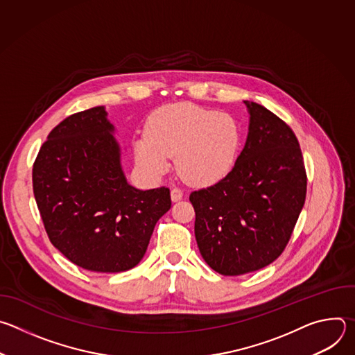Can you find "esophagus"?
I'll list each match as a JSON object with an SVG mask.
<instances>
[{"mask_svg": "<svg viewBox=\"0 0 355 355\" xmlns=\"http://www.w3.org/2000/svg\"><path fill=\"white\" fill-rule=\"evenodd\" d=\"M182 191L180 188H173L171 189V200L173 202H178L181 198H182Z\"/></svg>", "mask_w": 355, "mask_h": 355, "instance_id": "34e87169", "label": "esophagus"}]
</instances>
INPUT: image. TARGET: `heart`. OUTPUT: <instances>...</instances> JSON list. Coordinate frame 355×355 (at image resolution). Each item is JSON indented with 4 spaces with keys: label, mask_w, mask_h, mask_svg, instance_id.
<instances>
[{
    "label": "heart",
    "mask_w": 355,
    "mask_h": 355,
    "mask_svg": "<svg viewBox=\"0 0 355 355\" xmlns=\"http://www.w3.org/2000/svg\"><path fill=\"white\" fill-rule=\"evenodd\" d=\"M240 148V130L225 112L177 104L151 116L147 136L135 141V156L150 177L164 174L175 156L184 181L208 187L222 181L233 170Z\"/></svg>",
    "instance_id": "heart-1"
}]
</instances>
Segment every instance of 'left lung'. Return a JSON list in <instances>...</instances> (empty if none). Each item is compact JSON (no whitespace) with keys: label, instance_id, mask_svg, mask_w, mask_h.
<instances>
[{"label":"left lung","instance_id":"left-lung-1","mask_svg":"<svg viewBox=\"0 0 355 355\" xmlns=\"http://www.w3.org/2000/svg\"><path fill=\"white\" fill-rule=\"evenodd\" d=\"M244 104L248 133L233 170L189 195L200 256L230 277L281 256L306 198V171L292 129L266 107Z\"/></svg>","mask_w":355,"mask_h":355}]
</instances>
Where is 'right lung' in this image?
<instances>
[{"instance_id": "add662e5", "label": "right lung", "mask_w": 355, "mask_h": 355, "mask_svg": "<svg viewBox=\"0 0 355 355\" xmlns=\"http://www.w3.org/2000/svg\"><path fill=\"white\" fill-rule=\"evenodd\" d=\"M105 107L74 114L49 133L33 164L36 204L52 244L76 266L122 272L143 259L171 208L166 187H132Z\"/></svg>"}]
</instances>
